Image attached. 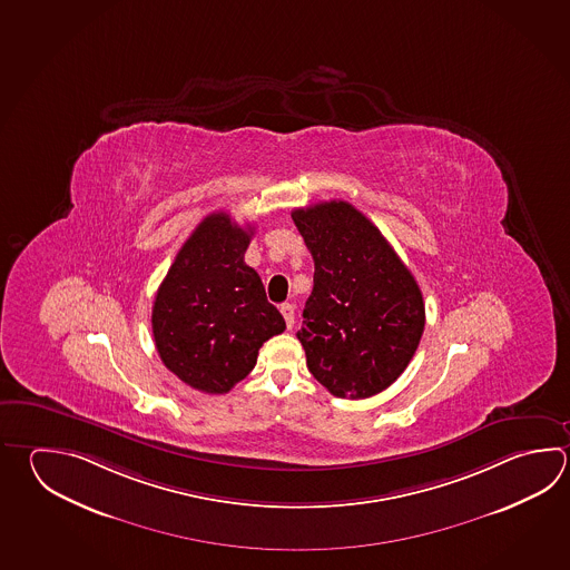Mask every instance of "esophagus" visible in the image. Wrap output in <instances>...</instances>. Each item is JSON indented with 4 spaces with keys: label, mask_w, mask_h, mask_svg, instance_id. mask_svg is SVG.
I'll list each match as a JSON object with an SVG mask.
<instances>
[{
    "label": "esophagus",
    "mask_w": 570,
    "mask_h": 570,
    "mask_svg": "<svg viewBox=\"0 0 570 570\" xmlns=\"http://www.w3.org/2000/svg\"><path fill=\"white\" fill-rule=\"evenodd\" d=\"M279 312H282L284 321H286V326L292 328V326H294V304H282Z\"/></svg>",
    "instance_id": "34e87169"
}]
</instances>
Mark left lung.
<instances>
[{"instance_id": "8db88e82", "label": "left lung", "mask_w": 570, "mask_h": 570, "mask_svg": "<svg viewBox=\"0 0 570 570\" xmlns=\"http://www.w3.org/2000/svg\"><path fill=\"white\" fill-rule=\"evenodd\" d=\"M314 259L296 333L314 379L334 397L366 399L397 381L420 346V286L371 219L346 202L292 212Z\"/></svg>"}]
</instances>
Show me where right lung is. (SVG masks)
I'll return each mask as SVG.
<instances>
[{"label": "right lung", "instance_id": "right-lung-1", "mask_svg": "<svg viewBox=\"0 0 570 570\" xmlns=\"http://www.w3.org/2000/svg\"><path fill=\"white\" fill-rule=\"evenodd\" d=\"M254 227L207 215L177 252L153 304L157 353L185 385L222 395L249 375L286 323L244 262Z\"/></svg>", "mask_w": 570, "mask_h": 570}]
</instances>
